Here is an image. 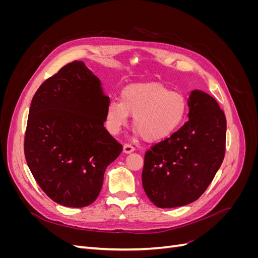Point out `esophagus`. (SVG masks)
Returning <instances> with one entry per match:
<instances>
[{"instance_id":"34e87169","label":"esophagus","mask_w":258,"mask_h":258,"mask_svg":"<svg viewBox=\"0 0 258 258\" xmlns=\"http://www.w3.org/2000/svg\"><path fill=\"white\" fill-rule=\"evenodd\" d=\"M132 152H135V147L130 145V144H124L123 145V153L124 154H130Z\"/></svg>"}]
</instances>
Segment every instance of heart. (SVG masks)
I'll return each instance as SVG.
<instances>
[{"label":"heart","instance_id":"heart-1","mask_svg":"<svg viewBox=\"0 0 258 258\" xmlns=\"http://www.w3.org/2000/svg\"><path fill=\"white\" fill-rule=\"evenodd\" d=\"M187 113V101L182 93L170 91L159 83H137L126 86L120 100L106 105L105 123L113 135L127 124L130 114L132 126L146 142L169 138L181 127Z\"/></svg>","mask_w":258,"mask_h":258}]
</instances>
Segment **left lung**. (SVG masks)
<instances>
[{
  "label": "left lung",
  "mask_w": 258,
  "mask_h": 258,
  "mask_svg": "<svg viewBox=\"0 0 258 258\" xmlns=\"http://www.w3.org/2000/svg\"><path fill=\"white\" fill-rule=\"evenodd\" d=\"M187 105L188 121L144 157L143 188L158 208L183 207L197 200L224 159L226 117L216 100L194 89Z\"/></svg>",
  "instance_id": "left-lung-1"
}]
</instances>
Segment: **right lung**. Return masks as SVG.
<instances>
[{
	"label": "right lung",
	"instance_id": "right-lung-1",
	"mask_svg": "<svg viewBox=\"0 0 258 258\" xmlns=\"http://www.w3.org/2000/svg\"><path fill=\"white\" fill-rule=\"evenodd\" d=\"M110 97L83 61L45 81L31 102L25 137L29 169L54 202L91 205L122 146L104 128Z\"/></svg>",
	"mask_w": 258,
	"mask_h": 258
}]
</instances>
